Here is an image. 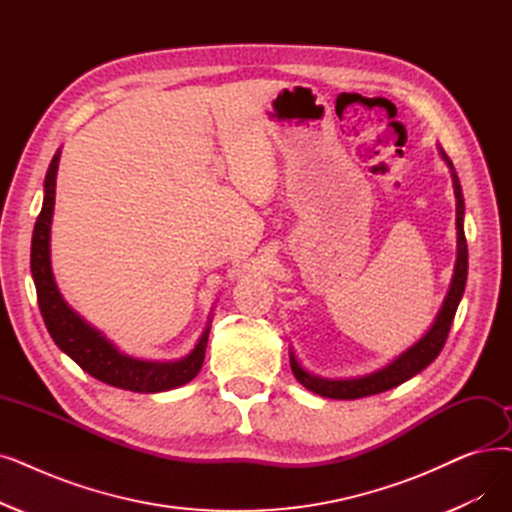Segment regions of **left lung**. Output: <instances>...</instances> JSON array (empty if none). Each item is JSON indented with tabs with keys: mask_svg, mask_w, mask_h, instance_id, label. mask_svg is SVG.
Instances as JSON below:
<instances>
[{
	"mask_svg": "<svg viewBox=\"0 0 512 512\" xmlns=\"http://www.w3.org/2000/svg\"><path fill=\"white\" fill-rule=\"evenodd\" d=\"M443 161H446L452 169V184H454V194H456V228H458V259H456V270H454V278H452V286L450 293L443 301V307L439 311V316L435 320V324L431 326V330L422 337L414 347H410L406 353L399 355V358L389 364L387 368L362 376V379H351V381H328V379H320V376L309 374L301 368V364L295 360V355L291 353V368L295 379L309 391H314L322 397H330V399H358V397H366V395H374V393H383L387 389H393L397 385L406 383L408 379H412L414 374H418L420 370H425L437 355L441 353L443 345L448 341L450 328L456 316L458 303L462 299L464 293V284H466V272H469V249H466V236H464V201H462V190H460V182L458 175L454 171L452 161L448 159V154L439 150Z\"/></svg>",
	"mask_w": 512,
	"mask_h": 512,
	"instance_id": "1",
	"label": "left lung"
}]
</instances>
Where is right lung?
Wrapping results in <instances>:
<instances>
[{"instance_id": "right-lung-1", "label": "right lung", "mask_w": 512, "mask_h": 512, "mask_svg": "<svg viewBox=\"0 0 512 512\" xmlns=\"http://www.w3.org/2000/svg\"><path fill=\"white\" fill-rule=\"evenodd\" d=\"M60 154L56 152L46 175V196L37 215L31 242V274L37 288L39 311L54 343L75 360L94 379L127 391L157 393L186 385L198 374L205 360L209 328L188 358L180 362H144L129 358L113 343L106 341L96 328L64 303L50 268V224L56 194V171Z\"/></svg>"}]
</instances>
